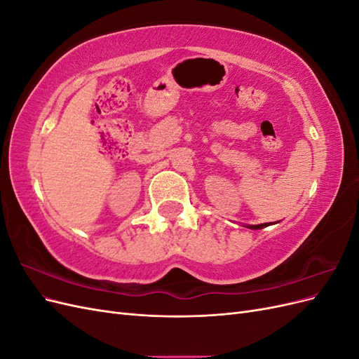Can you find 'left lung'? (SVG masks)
<instances>
[{
    "mask_svg": "<svg viewBox=\"0 0 359 359\" xmlns=\"http://www.w3.org/2000/svg\"><path fill=\"white\" fill-rule=\"evenodd\" d=\"M269 223H262V224H252V226H247L248 229H264V227H266Z\"/></svg>",
    "mask_w": 359,
    "mask_h": 359,
    "instance_id": "8db88e82",
    "label": "left lung"
}]
</instances>
